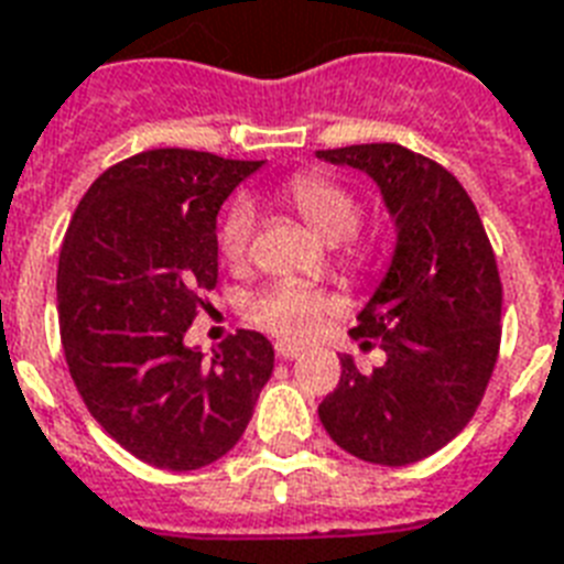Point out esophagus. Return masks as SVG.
I'll list each match as a JSON object with an SVG mask.
<instances>
[{
    "instance_id": "34e87169",
    "label": "esophagus",
    "mask_w": 564,
    "mask_h": 564,
    "mask_svg": "<svg viewBox=\"0 0 564 564\" xmlns=\"http://www.w3.org/2000/svg\"><path fill=\"white\" fill-rule=\"evenodd\" d=\"M274 354H278V360H295V357L301 354V348H292V345L278 343L274 345Z\"/></svg>"
}]
</instances>
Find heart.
<instances>
[{
	"mask_svg": "<svg viewBox=\"0 0 564 564\" xmlns=\"http://www.w3.org/2000/svg\"><path fill=\"white\" fill-rule=\"evenodd\" d=\"M281 195L301 213L310 228H316L327 242H336L339 260L351 269H369L377 248L371 239L360 237L362 207L360 198L339 181L322 172H299L281 187ZM254 237V210L246 202H234L221 216L219 251L228 263L239 265L248 257ZM339 310V299L325 290L304 283H269L246 304V318L254 327L272 334L281 343H304L316 334L325 316Z\"/></svg>",
	"mask_w": 564,
	"mask_h": 564,
	"instance_id": "1",
	"label": "heart"
}]
</instances>
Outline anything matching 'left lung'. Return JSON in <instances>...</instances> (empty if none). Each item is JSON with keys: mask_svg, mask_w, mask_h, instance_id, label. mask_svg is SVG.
<instances>
[{"mask_svg": "<svg viewBox=\"0 0 564 564\" xmlns=\"http://www.w3.org/2000/svg\"><path fill=\"white\" fill-rule=\"evenodd\" d=\"M316 154L369 172L398 221L392 269L351 327L386 362L362 375L343 357L318 419L362 463H419L463 433L486 394L500 351L498 260L471 195L436 161L398 143Z\"/></svg>", "mask_w": 564, "mask_h": 564, "instance_id": "obj_1", "label": "left lung"}]
</instances>
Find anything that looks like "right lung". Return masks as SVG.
Here are the masks:
<instances>
[{
	"instance_id": "obj_1",
	"label": "right lung",
	"mask_w": 564,
	"mask_h": 564,
	"mask_svg": "<svg viewBox=\"0 0 564 564\" xmlns=\"http://www.w3.org/2000/svg\"><path fill=\"white\" fill-rule=\"evenodd\" d=\"M263 161L149 149L84 193L57 260L61 345L84 406L166 471L216 463L246 433L274 348L237 330L207 362L184 345L219 281L216 216Z\"/></svg>"
}]
</instances>
